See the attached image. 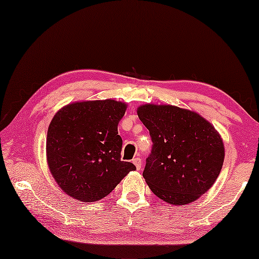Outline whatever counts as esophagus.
Here are the masks:
<instances>
[{
  "instance_id": "1",
  "label": "esophagus",
  "mask_w": 259,
  "mask_h": 259,
  "mask_svg": "<svg viewBox=\"0 0 259 259\" xmlns=\"http://www.w3.org/2000/svg\"><path fill=\"white\" fill-rule=\"evenodd\" d=\"M132 162H133V164L135 165V166H137V168H138V169L141 168V165H142L141 158H140V157H135V158H133Z\"/></svg>"
}]
</instances>
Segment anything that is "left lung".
<instances>
[{"mask_svg":"<svg viewBox=\"0 0 259 259\" xmlns=\"http://www.w3.org/2000/svg\"><path fill=\"white\" fill-rule=\"evenodd\" d=\"M154 145L143 171L151 192L173 205L189 204L212 187L225 147L214 126L200 113L168 104L137 110Z\"/></svg>","mask_w":259,"mask_h":259,"instance_id":"left-lung-1","label":"left lung"}]
</instances>
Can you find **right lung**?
I'll return each mask as SVG.
<instances>
[{
    "label": "right lung",
    "instance_id": "1",
    "mask_svg": "<svg viewBox=\"0 0 259 259\" xmlns=\"http://www.w3.org/2000/svg\"><path fill=\"white\" fill-rule=\"evenodd\" d=\"M127 104L112 99L73 102L59 109L47 133V163L63 192L100 201L137 167L122 162L118 122Z\"/></svg>",
    "mask_w": 259,
    "mask_h": 259
}]
</instances>
